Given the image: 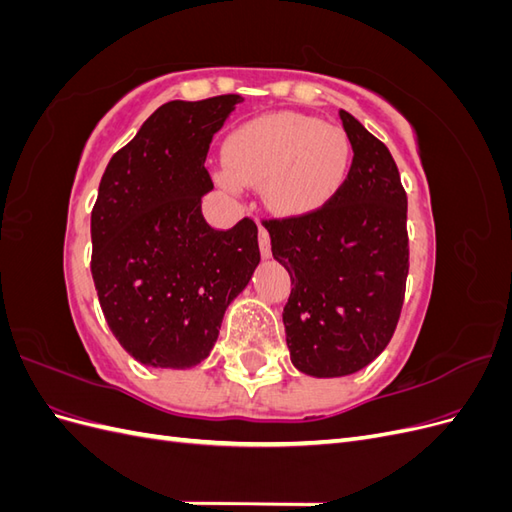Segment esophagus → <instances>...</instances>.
<instances>
[{
    "mask_svg": "<svg viewBox=\"0 0 512 512\" xmlns=\"http://www.w3.org/2000/svg\"><path fill=\"white\" fill-rule=\"evenodd\" d=\"M258 243H260V254L269 258L271 256V235L265 226L258 228Z\"/></svg>",
    "mask_w": 512,
    "mask_h": 512,
    "instance_id": "1",
    "label": "esophagus"
}]
</instances>
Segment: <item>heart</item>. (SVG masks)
I'll list each match as a JSON object with an SVG mask.
<instances>
[{"label": "heart", "instance_id": "b5f03b06", "mask_svg": "<svg viewBox=\"0 0 512 512\" xmlns=\"http://www.w3.org/2000/svg\"><path fill=\"white\" fill-rule=\"evenodd\" d=\"M352 164L346 130L297 113L247 121L230 134V177L260 185L273 211L305 215L324 207L342 188Z\"/></svg>", "mask_w": 512, "mask_h": 512}]
</instances>
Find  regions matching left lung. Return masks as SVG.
Wrapping results in <instances>:
<instances>
[{"label": "left lung", "instance_id": "8db88e82", "mask_svg": "<svg viewBox=\"0 0 512 512\" xmlns=\"http://www.w3.org/2000/svg\"><path fill=\"white\" fill-rule=\"evenodd\" d=\"M339 117L354 151L344 185L324 207L267 226L292 282L290 361L316 378L354 374L386 348L410 269L408 196L391 151L350 113Z\"/></svg>", "mask_w": 512, "mask_h": 512}]
</instances>
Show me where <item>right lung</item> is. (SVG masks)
I'll return each mask as SVG.
<instances>
[{
  "mask_svg": "<svg viewBox=\"0 0 512 512\" xmlns=\"http://www.w3.org/2000/svg\"><path fill=\"white\" fill-rule=\"evenodd\" d=\"M243 98L173 100L108 162L91 211V275L117 342L151 367L207 359L260 262L258 226L211 228L200 200L213 134Z\"/></svg>",
  "mask_w": 512,
  "mask_h": 512,
  "instance_id": "add662e5",
  "label": "right lung"
}]
</instances>
